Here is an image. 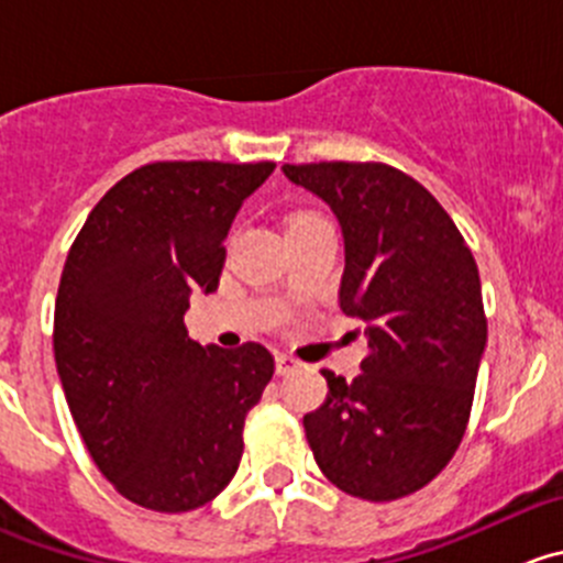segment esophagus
<instances>
[{"mask_svg":"<svg viewBox=\"0 0 563 563\" xmlns=\"http://www.w3.org/2000/svg\"><path fill=\"white\" fill-rule=\"evenodd\" d=\"M275 368H277V374H280V376H288V374H294V371L302 368V363H299V360H294L291 354H277Z\"/></svg>","mask_w":563,"mask_h":563,"instance_id":"1","label":"esophagus"}]
</instances>
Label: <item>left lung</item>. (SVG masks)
Returning a JSON list of instances; mask_svg holds the SVG:
<instances>
[{
  "label": "left lung",
  "instance_id": "left-lung-1",
  "mask_svg": "<svg viewBox=\"0 0 563 563\" xmlns=\"http://www.w3.org/2000/svg\"><path fill=\"white\" fill-rule=\"evenodd\" d=\"M330 206L343 236L341 310L363 319L368 357L302 418L327 478L363 500L427 487L465 434L487 346L482 280L443 206L401 170L357 162L283 165Z\"/></svg>",
  "mask_w": 563,
  "mask_h": 563
}]
</instances>
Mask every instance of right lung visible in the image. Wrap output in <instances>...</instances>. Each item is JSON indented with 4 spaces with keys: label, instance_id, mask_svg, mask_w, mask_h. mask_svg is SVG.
<instances>
[{
    "label": "right lung",
    "instance_id": "right-lung-1",
    "mask_svg": "<svg viewBox=\"0 0 563 563\" xmlns=\"http://www.w3.org/2000/svg\"><path fill=\"white\" fill-rule=\"evenodd\" d=\"M275 165L156 162L87 217L59 277L54 360L81 440L131 504L192 511L242 460L275 360L261 343L200 346L184 313L211 294L244 200Z\"/></svg>",
    "mask_w": 563,
    "mask_h": 563
}]
</instances>
